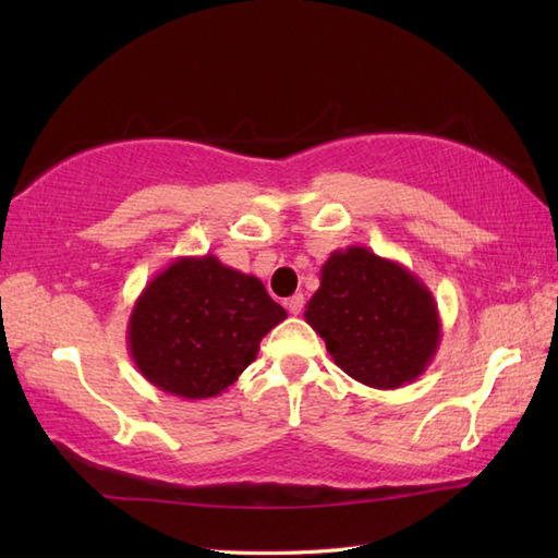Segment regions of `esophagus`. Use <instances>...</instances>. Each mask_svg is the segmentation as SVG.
<instances>
[{
  "label": "esophagus",
  "instance_id": "1",
  "mask_svg": "<svg viewBox=\"0 0 558 558\" xmlns=\"http://www.w3.org/2000/svg\"><path fill=\"white\" fill-rule=\"evenodd\" d=\"M288 304V312L290 314H302V310H304V294H292V298L286 302Z\"/></svg>",
  "mask_w": 558,
  "mask_h": 558
}]
</instances>
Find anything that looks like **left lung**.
Instances as JSON below:
<instances>
[{"label": "left lung", "instance_id": "1", "mask_svg": "<svg viewBox=\"0 0 558 558\" xmlns=\"http://www.w3.org/2000/svg\"><path fill=\"white\" fill-rule=\"evenodd\" d=\"M304 322L324 338L342 372L381 390L417 381L441 342L429 288L398 260L366 246L328 256Z\"/></svg>", "mask_w": 558, "mask_h": 558}]
</instances>
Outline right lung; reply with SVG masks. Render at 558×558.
<instances>
[{"instance_id":"right-lung-1","label":"right lung","mask_w":558,"mask_h":558,"mask_svg":"<svg viewBox=\"0 0 558 558\" xmlns=\"http://www.w3.org/2000/svg\"><path fill=\"white\" fill-rule=\"evenodd\" d=\"M288 312L264 282L206 256H180L153 278L129 316V354L141 376L186 400L216 398Z\"/></svg>"}]
</instances>
